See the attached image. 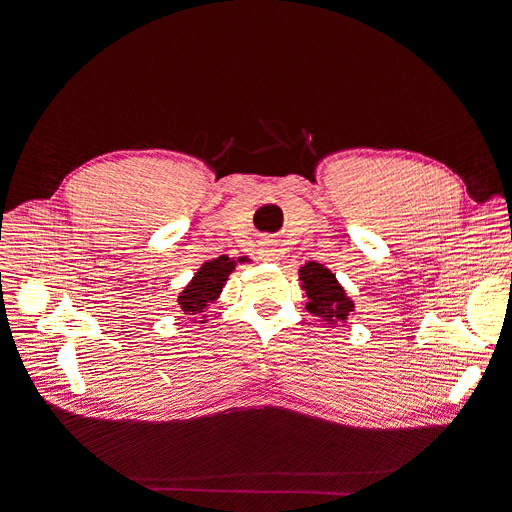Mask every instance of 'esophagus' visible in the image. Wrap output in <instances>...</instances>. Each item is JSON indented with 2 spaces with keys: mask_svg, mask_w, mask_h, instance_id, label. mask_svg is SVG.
<instances>
[{
  "mask_svg": "<svg viewBox=\"0 0 512 512\" xmlns=\"http://www.w3.org/2000/svg\"><path fill=\"white\" fill-rule=\"evenodd\" d=\"M259 259H263V261H278V259H280L278 242H274V240H263V242H261V251H259Z\"/></svg>",
  "mask_w": 512,
  "mask_h": 512,
  "instance_id": "obj_1",
  "label": "esophagus"
}]
</instances>
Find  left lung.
I'll return each mask as SVG.
<instances>
[{"label": "left lung", "mask_w": 512, "mask_h": 512, "mask_svg": "<svg viewBox=\"0 0 512 512\" xmlns=\"http://www.w3.org/2000/svg\"><path fill=\"white\" fill-rule=\"evenodd\" d=\"M299 276L309 297V303L305 305L309 313L321 317L326 324H338L346 319L348 311H353V301L346 297L336 276L321 263L309 261L301 267Z\"/></svg>", "instance_id": "left-lung-1"}]
</instances>
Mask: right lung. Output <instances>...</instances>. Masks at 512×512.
I'll list each match as a JSON object with an SVG mask.
<instances>
[{"label":"right lung","mask_w":512,"mask_h":512,"mask_svg":"<svg viewBox=\"0 0 512 512\" xmlns=\"http://www.w3.org/2000/svg\"><path fill=\"white\" fill-rule=\"evenodd\" d=\"M234 270V261L226 255L203 263L201 270L195 274L193 282L184 288L178 297V305L186 315H203L207 307L220 297L228 274Z\"/></svg>","instance_id":"add662e5"}]
</instances>
